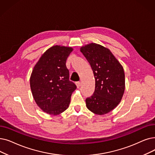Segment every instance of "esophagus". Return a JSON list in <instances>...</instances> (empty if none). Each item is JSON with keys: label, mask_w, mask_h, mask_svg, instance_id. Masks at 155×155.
Masks as SVG:
<instances>
[{"label": "esophagus", "mask_w": 155, "mask_h": 155, "mask_svg": "<svg viewBox=\"0 0 155 155\" xmlns=\"http://www.w3.org/2000/svg\"><path fill=\"white\" fill-rule=\"evenodd\" d=\"M76 85H77V88H79V87H80V85H81V82H76Z\"/></svg>", "instance_id": "esophagus-1"}]
</instances>
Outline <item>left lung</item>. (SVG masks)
<instances>
[{
    "label": "left lung",
    "mask_w": 155,
    "mask_h": 155,
    "mask_svg": "<svg viewBox=\"0 0 155 155\" xmlns=\"http://www.w3.org/2000/svg\"><path fill=\"white\" fill-rule=\"evenodd\" d=\"M80 51L89 63L95 78V91L85 99L86 106L97 115L109 113L122 100L125 91V74L111 51L92 43L82 47Z\"/></svg>",
    "instance_id": "8db88e82"
}]
</instances>
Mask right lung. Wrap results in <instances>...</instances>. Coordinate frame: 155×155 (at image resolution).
Here are the masks:
<instances>
[{
    "instance_id": "obj_1",
    "label": "right lung",
    "mask_w": 155,
    "mask_h": 155,
    "mask_svg": "<svg viewBox=\"0 0 155 155\" xmlns=\"http://www.w3.org/2000/svg\"><path fill=\"white\" fill-rule=\"evenodd\" d=\"M71 48L54 45L47 50L33 68L30 77L32 95L44 111L57 115L68 108L77 89L69 80L66 61Z\"/></svg>"
}]
</instances>
